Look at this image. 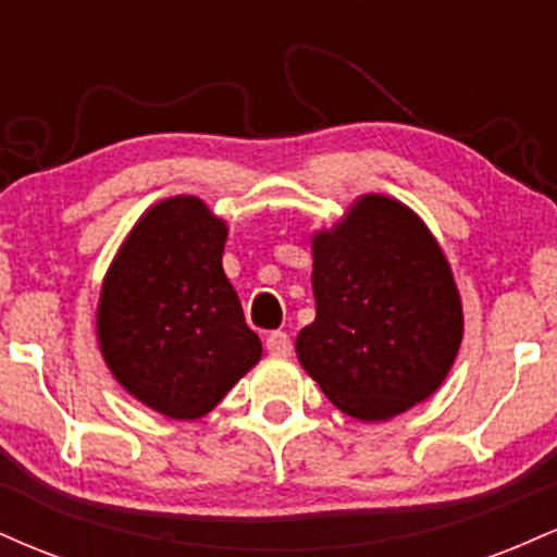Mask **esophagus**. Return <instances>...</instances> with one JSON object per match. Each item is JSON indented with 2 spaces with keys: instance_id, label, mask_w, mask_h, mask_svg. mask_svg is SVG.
<instances>
[{
  "instance_id": "1",
  "label": "esophagus",
  "mask_w": 557,
  "mask_h": 557,
  "mask_svg": "<svg viewBox=\"0 0 557 557\" xmlns=\"http://www.w3.org/2000/svg\"><path fill=\"white\" fill-rule=\"evenodd\" d=\"M267 350H270L272 356H290L293 350V341L287 332H272L270 337H267Z\"/></svg>"
}]
</instances>
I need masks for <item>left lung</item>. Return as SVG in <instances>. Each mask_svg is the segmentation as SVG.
Segmentation results:
<instances>
[{
  "label": "left lung",
  "instance_id": "left-lung-1",
  "mask_svg": "<svg viewBox=\"0 0 557 557\" xmlns=\"http://www.w3.org/2000/svg\"><path fill=\"white\" fill-rule=\"evenodd\" d=\"M317 319L300 367L348 417L385 421L443 385L463 309L443 248L406 203L369 194L311 238Z\"/></svg>",
  "mask_w": 557,
  "mask_h": 557
}]
</instances>
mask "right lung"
<instances>
[{"label":"right lung","instance_id":"1","mask_svg":"<svg viewBox=\"0 0 557 557\" xmlns=\"http://www.w3.org/2000/svg\"><path fill=\"white\" fill-rule=\"evenodd\" d=\"M227 225L196 196L154 203L131 230L96 309L114 380L168 419H198L261 359L222 270Z\"/></svg>","mask_w":557,"mask_h":557}]
</instances>
